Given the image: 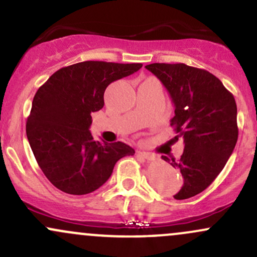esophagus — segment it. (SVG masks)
Here are the masks:
<instances>
[{"mask_svg":"<svg viewBox=\"0 0 257 257\" xmlns=\"http://www.w3.org/2000/svg\"><path fill=\"white\" fill-rule=\"evenodd\" d=\"M139 154L142 155V156L144 157V159L148 160V161H156V160H157V156H156V155L151 154V152H145V151H142V152H139Z\"/></svg>","mask_w":257,"mask_h":257,"instance_id":"1","label":"esophagus"}]
</instances>
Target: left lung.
Here are the masks:
<instances>
[{
    "label": "left lung",
    "instance_id": "1",
    "mask_svg": "<svg viewBox=\"0 0 257 257\" xmlns=\"http://www.w3.org/2000/svg\"><path fill=\"white\" fill-rule=\"evenodd\" d=\"M154 73L170 92L174 107L171 125L183 138L180 159H162L182 173L183 187L176 200L204 191L221 173L238 140L236 103L233 94L212 73L184 63H152Z\"/></svg>",
    "mask_w": 257,
    "mask_h": 257
}]
</instances>
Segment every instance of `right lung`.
I'll use <instances>...</instances> for the list:
<instances>
[{"label": "right lung", "mask_w": 257, "mask_h": 257, "mask_svg": "<svg viewBox=\"0 0 257 257\" xmlns=\"http://www.w3.org/2000/svg\"><path fill=\"white\" fill-rule=\"evenodd\" d=\"M142 63L85 61L63 67L39 87L27 119V137L39 167L56 188L72 195L92 193L114 165L135 154L122 142H95L91 113L105 105L112 81L133 74Z\"/></svg>", "instance_id": "1"}]
</instances>
